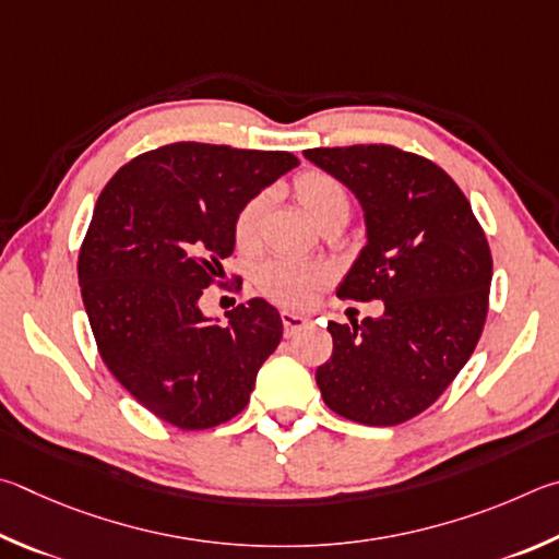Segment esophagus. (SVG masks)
Returning <instances> with one entry per match:
<instances>
[{"label": "esophagus", "mask_w": 559, "mask_h": 559, "mask_svg": "<svg viewBox=\"0 0 559 559\" xmlns=\"http://www.w3.org/2000/svg\"><path fill=\"white\" fill-rule=\"evenodd\" d=\"M282 326H285V336H292L307 326V319L295 314V311H282Z\"/></svg>", "instance_id": "1"}]
</instances>
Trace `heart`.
<instances>
[{
    "label": "heart",
    "instance_id": "b5f03b06",
    "mask_svg": "<svg viewBox=\"0 0 559 559\" xmlns=\"http://www.w3.org/2000/svg\"><path fill=\"white\" fill-rule=\"evenodd\" d=\"M292 193L305 213L314 221L317 228H326L334 223H346L350 215V193L346 183L334 174L321 169H307L295 176ZM270 205L267 193H254L252 199L240 205L233 221V240L240 250H250L258 245L260 221ZM329 272L324 267H309V264L292 260H270L254 272L260 292L274 301L287 307H309L317 299L319 289L326 285Z\"/></svg>",
    "mask_w": 559,
    "mask_h": 559
}]
</instances>
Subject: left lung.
Listing matches in <instances>:
<instances>
[{"label":"left lung","mask_w":559,"mask_h":559,"mask_svg":"<svg viewBox=\"0 0 559 559\" xmlns=\"http://www.w3.org/2000/svg\"><path fill=\"white\" fill-rule=\"evenodd\" d=\"M305 156L364 209L366 248L336 295L385 305L360 324L329 321L334 354L317 368L321 397L360 425L407 423L452 385L481 338L493 274L486 233L452 176L425 156L390 144Z\"/></svg>","instance_id":"8db88e82"}]
</instances>
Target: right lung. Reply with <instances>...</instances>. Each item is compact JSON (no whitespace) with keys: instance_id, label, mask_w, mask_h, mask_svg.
<instances>
[{"instance_id":"add662e5","label":"right lung","mask_w":559,"mask_h":559,"mask_svg":"<svg viewBox=\"0 0 559 559\" xmlns=\"http://www.w3.org/2000/svg\"><path fill=\"white\" fill-rule=\"evenodd\" d=\"M295 166L289 152L176 142L134 156L97 199L78 254L87 321L110 373L164 423H228L280 346V311L264 299L225 324L199 299L233 254L240 205Z\"/></svg>"}]
</instances>
